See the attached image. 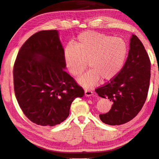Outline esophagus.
Masks as SVG:
<instances>
[{
    "instance_id": "obj_1",
    "label": "esophagus",
    "mask_w": 159,
    "mask_h": 159,
    "mask_svg": "<svg viewBox=\"0 0 159 159\" xmlns=\"http://www.w3.org/2000/svg\"><path fill=\"white\" fill-rule=\"evenodd\" d=\"M93 95V92L92 91V90H90L89 89H85V96H91V95Z\"/></svg>"
}]
</instances>
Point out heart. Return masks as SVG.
<instances>
[{"label":"heart","instance_id":"b5f03b06","mask_svg":"<svg viewBox=\"0 0 159 159\" xmlns=\"http://www.w3.org/2000/svg\"><path fill=\"white\" fill-rule=\"evenodd\" d=\"M127 56V46L119 37L88 31L80 34L74 46L68 45L64 52L66 66L71 75L78 77L87 67L90 69L79 79L86 88L92 87L101 79H114L122 69Z\"/></svg>","mask_w":159,"mask_h":159}]
</instances>
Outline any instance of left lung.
<instances>
[{
	"instance_id": "1",
	"label": "left lung",
	"mask_w": 159,
	"mask_h": 159,
	"mask_svg": "<svg viewBox=\"0 0 159 159\" xmlns=\"http://www.w3.org/2000/svg\"><path fill=\"white\" fill-rule=\"evenodd\" d=\"M129 51L122 69L114 79L95 89L100 97L113 102L108 112L100 115L105 124L120 125L132 120L147 100L151 77L149 57L140 39H130Z\"/></svg>"
}]
</instances>
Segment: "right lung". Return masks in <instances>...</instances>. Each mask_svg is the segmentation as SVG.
Segmentation results:
<instances>
[{
    "label": "right lung",
    "mask_w": 159,
    "mask_h": 159,
    "mask_svg": "<svg viewBox=\"0 0 159 159\" xmlns=\"http://www.w3.org/2000/svg\"><path fill=\"white\" fill-rule=\"evenodd\" d=\"M64 48L56 30H42L22 44L13 66L14 90L25 115L35 124L55 126L66 119L84 90L65 71Z\"/></svg>",
    "instance_id": "1"
}]
</instances>
